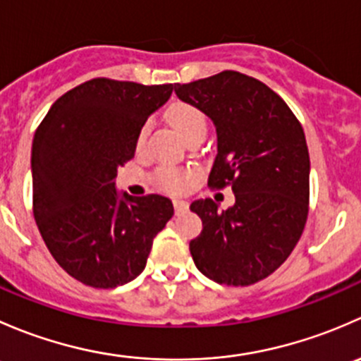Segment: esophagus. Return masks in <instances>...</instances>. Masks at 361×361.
Here are the masks:
<instances>
[{"instance_id":"esophagus-1","label":"esophagus","mask_w":361,"mask_h":361,"mask_svg":"<svg viewBox=\"0 0 361 361\" xmlns=\"http://www.w3.org/2000/svg\"><path fill=\"white\" fill-rule=\"evenodd\" d=\"M173 204H174V209H176V213H181V211H187L188 209V202L187 201H181V199H174Z\"/></svg>"}]
</instances>
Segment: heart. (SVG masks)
<instances>
[{
	"label": "heart",
	"instance_id": "b5f03b06",
	"mask_svg": "<svg viewBox=\"0 0 361 361\" xmlns=\"http://www.w3.org/2000/svg\"><path fill=\"white\" fill-rule=\"evenodd\" d=\"M167 118L173 123L174 129L185 137L190 140L195 134H206L207 122L204 113L199 108L192 106L187 103H176L167 110ZM148 127H143L140 133V140L137 143H143L147 137ZM192 173L190 171H176V169H160L157 174L159 185L167 192H183L190 183Z\"/></svg>",
	"mask_w": 361,
	"mask_h": 361
}]
</instances>
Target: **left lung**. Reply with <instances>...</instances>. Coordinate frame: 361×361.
Instances as JSON below:
<instances>
[{"label": "left lung", "mask_w": 361, "mask_h": 361, "mask_svg": "<svg viewBox=\"0 0 361 361\" xmlns=\"http://www.w3.org/2000/svg\"><path fill=\"white\" fill-rule=\"evenodd\" d=\"M174 92L214 123L218 154L207 183L232 185L235 195L225 211L213 199L190 204L202 220L190 241L195 267L220 285H253L290 257L307 220L304 129L274 90L238 71L176 83Z\"/></svg>", "instance_id": "obj_1"}]
</instances>
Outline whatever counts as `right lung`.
Instances as JSON below:
<instances>
[{
	"label": "right lung",
	"mask_w": 361,
	"mask_h": 361,
	"mask_svg": "<svg viewBox=\"0 0 361 361\" xmlns=\"http://www.w3.org/2000/svg\"><path fill=\"white\" fill-rule=\"evenodd\" d=\"M173 83L94 78L52 104L32 140V211L57 264L92 288L143 272L154 238L174 214L171 199L133 197L115 187L152 113Z\"/></svg>",
	"instance_id": "add662e5"
}]
</instances>
